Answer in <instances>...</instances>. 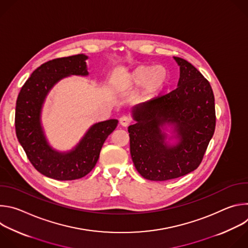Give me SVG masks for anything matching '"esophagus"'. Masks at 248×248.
Returning a JSON list of instances; mask_svg holds the SVG:
<instances>
[{
    "mask_svg": "<svg viewBox=\"0 0 248 248\" xmlns=\"http://www.w3.org/2000/svg\"><path fill=\"white\" fill-rule=\"evenodd\" d=\"M120 124L123 125V126H128L130 124H131V119L127 116H123L121 119H120Z\"/></svg>",
    "mask_w": 248,
    "mask_h": 248,
    "instance_id": "esophagus-1",
    "label": "esophagus"
}]
</instances>
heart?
<instances>
[{
	"label": "heart",
	"instance_id": "1",
	"mask_svg": "<svg viewBox=\"0 0 248 248\" xmlns=\"http://www.w3.org/2000/svg\"><path fill=\"white\" fill-rule=\"evenodd\" d=\"M168 81L169 73L164 66L141 64L125 78L124 84L129 88L143 87L141 99L152 100L164 90Z\"/></svg>",
	"mask_w": 248,
	"mask_h": 248
}]
</instances>
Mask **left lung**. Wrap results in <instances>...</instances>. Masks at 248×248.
Returning <instances> with one entry per match:
<instances>
[{"label": "left lung", "instance_id": "obj_1", "mask_svg": "<svg viewBox=\"0 0 248 248\" xmlns=\"http://www.w3.org/2000/svg\"><path fill=\"white\" fill-rule=\"evenodd\" d=\"M180 65L178 87L132 108L134 124L128 126L130 154L137 171L149 181L180 178L202 162L216 126L215 98L209 81L187 61ZM175 127L178 144L170 147L160 130Z\"/></svg>", "mask_w": 248, "mask_h": 248}]
</instances>
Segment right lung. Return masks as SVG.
<instances>
[{"label":"right lung","instance_id":"obj_1","mask_svg":"<svg viewBox=\"0 0 248 248\" xmlns=\"http://www.w3.org/2000/svg\"><path fill=\"white\" fill-rule=\"evenodd\" d=\"M87 56L54 59L34 70L17 96L16 107V132L32 166L42 174L58 181L83 178L95 167L102 146L115 130L118 120L93 124L80 142L69 152H58L48 144L41 126V110L51 88L69 76H87Z\"/></svg>","mask_w":248,"mask_h":248}]
</instances>
